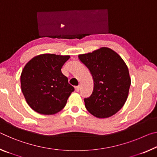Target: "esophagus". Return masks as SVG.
<instances>
[{
	"mask_svg": "<svg viewBox=\"0 0 157 157\" xmlns=\"http://www.w3.org/2000/svg\"><path fill=\"white\" fill-rule=\"evenodd\" d=\"M75 91H76L77 92H78V91H79V86H75Z\"/></svg>",
	"mask_w": 157,
	"mask_h": 157,
	"instance_id": "1",
	"label": "esophagus"
}]
</instances>
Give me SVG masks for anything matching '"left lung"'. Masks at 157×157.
Instances as JSON below:
<instances>
[{"label":"left lung","instance_id":"obj_1","mask_svg":"<svg viewBox=\"0 0 157 157\" xmlns=\"http://www.w3.org/2000/svg\"><path fill=\"white\" fill-rule=\"evenodd\" d=\"M78 57L94 79L92 94L84 98L86 110L96 117H110L127 100L131 85L127 66L117 52L105 47Z\"/></svg>","mask_w":157,"mask_h":157}]
</instances>
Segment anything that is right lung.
<instances>
[{
	"label": "right lung",
	"mask_w": 157,
	"mask_h": 157,
	"mask_svg": "<svg viewBox=\"0 0 157 157\" xmlns=\"http://www.w3.org/2000/svg\"><path fill=\"white\" fill-rule=\"evenodd\" d=\"M70 56L40 54L31 59L22 70L21 88L28 105L42 114H54L67 103L74 87L61 73Z\"/></svg>",
	"instance_id": "1"
}]
</instances>
